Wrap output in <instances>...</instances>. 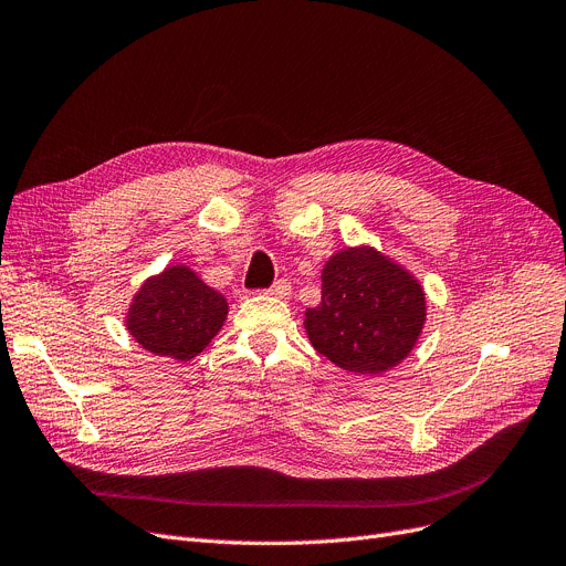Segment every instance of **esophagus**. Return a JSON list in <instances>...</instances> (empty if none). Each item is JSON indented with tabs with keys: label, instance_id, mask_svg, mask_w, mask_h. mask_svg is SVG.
I'll return each instance as SVG.
<instances>
[{
	"label": "esophagus",
	"instance_id": "esophagus-1",
	"mask_svg": "<svg viewBox=\"0 0 566 566\" xmlns=\"http://www.w3.org/2000/svg\"><path fill=\"white\" fill-rule=\"evenodd\" d=\"M268 294L275 296V298H289L291 296V284L286 280H277L275 284L268 289Z\"/></svg>",
	"mask_w": 566,
	"mask_h": 566
}]
</instances>
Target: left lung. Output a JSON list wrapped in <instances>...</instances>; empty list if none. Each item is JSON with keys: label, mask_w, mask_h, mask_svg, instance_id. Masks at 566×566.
Segmentation results:
<instances>
[{"label": "left lung", "mask_w": 566, "mask_h": 566, "mask_svg": "<svg viewBox=\"0 0 566 566\" xmlns=\"http://www.w3.org/2000/svg\"><path fill=\"white\" fill-rule=\"evenodd\" d=\"M424 291L370 247L345 249L322 270V303L307 307V338L336 366L378 375L406 359L424 326Z\"/></svg>", "instance_id": "8db88e82"}]
</instances>
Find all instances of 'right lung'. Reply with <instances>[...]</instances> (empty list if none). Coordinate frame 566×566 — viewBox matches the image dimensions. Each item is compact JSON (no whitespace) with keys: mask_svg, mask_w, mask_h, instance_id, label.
Segmentation results:
<instances>
[{"mask_svg":"<svg viewBox=\"0 0 566 566\" xmlns=\"http://www.w3.org/2000/svg\"><path fill=\"white\" fill-rule=\"evenodd\" d=\"M228 315L226 298L191 268L172 265L146 280L128 312L133 338L158 357L188 361L209 345Z\"/></svg>","mask_w":566,"mask_h":566,"instance_id":"obj_1","label":"right lung"}]
</instances>
